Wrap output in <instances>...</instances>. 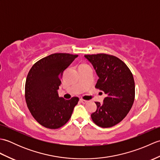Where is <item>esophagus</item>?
<instances>
[{
	"instance_id": "esophagus-1",
	"label": "esophagus",
	"mask_w": 160,
	"mask_h": 160,
	"mask_svg": "<svg viewBox=\"0 0 160 160\" xmlns=\"http://www.w3.org/2000/svg\"><path fill=\"white\" fill-rule=\"evenodd\" d=\"M80 102L81 103H82V104H86L88 101L84 100H83V99H80Z\"/></svg>"
}]
</instances>
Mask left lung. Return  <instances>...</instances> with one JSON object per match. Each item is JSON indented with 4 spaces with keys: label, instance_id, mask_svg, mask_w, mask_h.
I'll return each instance as SVG.
<instances>
[{
    "label": "left lung",
    "instance_id": "1",
    "mask_svg": "<svg viewBox=\"0 0 160 160\" xmlns=\"http://www.w3.org/2000/svg\"><path fill=\"white\" fill-rule=\"evenodd\" d=\"M99 79L96 88L107 95L103 103L96 102L91 119L102 128L113 127L127 116L135 99V82L130 69L118 58L104 53L85 55Z\"/></svg>",
    "mask_w": 160,
    "mask_h": 160
}]
</instances>
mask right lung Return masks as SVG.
<instances>
[{
	"label": "right lung",
	"instance_id": "right-lung-1",
	"mask_svg": "<svg viewBox=\"0 0 160 160\" xmlns=\"http://www.w3.org/2000/svg\"><path fill=\"white\" fill-rule=\"evenodd\" d=\"M78 55L53 53L36 62L25 83V100L35 120L43 127L56 129L69 121L79 98H60V77Z\"/></svg>",
	"mask_w": 160,
	"mask_h": 160
}]
</instances>
